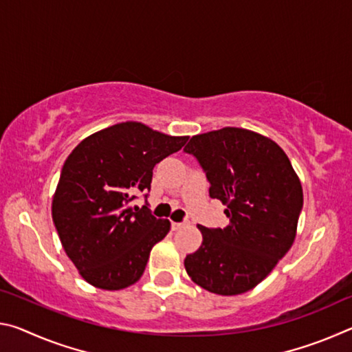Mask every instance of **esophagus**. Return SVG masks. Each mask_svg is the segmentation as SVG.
<instances>
[{"mask_svg":"<svg viewBox=\"0 0 352 352\" xmlns=\"http://www.w3.org/2000/svg\"><path fill=\"white\" fill-rule=\"evenodd\" d=\"M189 222H172V230L177 231V230H182L183 226H188Z\"/></svg>","mask_w":352,"mask_h":352,"instance_id":"esophagus-1","label":"esophagus"}]
</instances>
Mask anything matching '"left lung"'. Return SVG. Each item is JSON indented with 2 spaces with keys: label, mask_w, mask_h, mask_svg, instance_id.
<instances>
[{
  "label": "left lung",
  "mask_w": 352,
  "mask_h": 352,
  "mask_svg": "<svg viewBox=\"0 0 352 352\" xmlns=\"http://www.w3.org/2000/svg\"><path fill=\"white\" fill-rule=\"evenodd\" d=\"M192 153L211 183L210 195L226 206L230 225H197L201 245L184 258L192 281L231 296L254 289L294 245L302 188L287 155L275 141L239 127L194 135Z\"/></svg>",
  "instance_id": "8db88e82"
}]
</instances>
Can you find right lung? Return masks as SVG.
I'll return each mask as SVG.
<instances>
[{"mask_svg":"<svg viewBox=\"0 0 352 352\" xmlns=\"http://www.w3.org/2000/svg\"><path fill=\"white\" fill-rule=\"evenodd\" d=\"M188 138L126 121L87 136L68 155L52 195V220L65 253L88 284L121 290L142 276L170 222L130 204L135 192L151 189L155 164Z\"/></svg>","mask_w":352,"mask_h":352,"instance_id":"1","label":"right lung"}]
</instances>
